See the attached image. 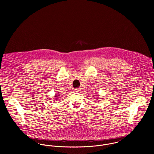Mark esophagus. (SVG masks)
Returning a JSON list of instances; mask_svg holds the SVG:
<instances>
[{
    "label": "esophagus",
    "mask_w": 154,
    "mask_h": 154,
    "mask_svg": "<svg viewBox=\"0 0 154 154\" xmlns=\"http://www.w3.org/2000/svg\"><path fill=\"white\" fill-rule=\"evenodd\" d=\"M80 91H81V88H76L75 89V91L76 92H79Z\"/></svg>",
    "instance_id": "obj_1"
}]
</instances>
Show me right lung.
Returning a JSON list of instances; mask_svg holds the SVG:
<instances>
[{
	"instance_id": "add662e5",
	"label": "right lung",
	"mask_w": 154,
	"mask_h": 154,
	"mask_svg": "<svg viewBox=\"0 0 154 154\" xmlns=\"http://www.w3.org/2000/svg\"><path fill=\"white\" fill-rule=\"evenodd\" d=\"M55 97H57V96H55Z\"/></svg>"
}]
</instances>
